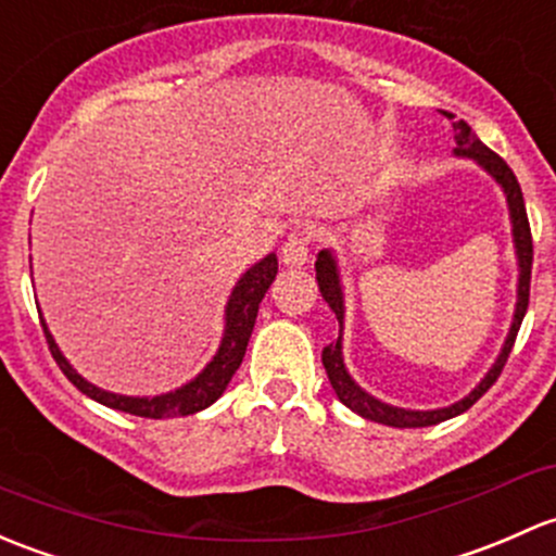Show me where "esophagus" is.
Wrapping results in <instances>:
<instances>
[{
    "mask_svg": "<svg viewBox=\"0 0 556 556\" xmlns=\"http://www.w3.org/2000/svg\"><path fill=\"white\" fill-rule=\"evenodd\" d=\"M279 255H282L285 266L301 268L303 263L308 261V237L306 233H290V237L285 239Z\"/></svg>",
    "mask_w": 556,
    "mask_h": 556,
    "instance_id": "34e87169",
    "label": "esophagus"
}]
</instances>
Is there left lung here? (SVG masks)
Masks as SVG:
<instances>
[{
  "mask_svg": "<svg viewBox=\"0 0 556 556\" xmlns=\"http://www.w3.org/2000/svg\"><path fill=\"white\" fill-rule=\"evenodd\" d=\"M453 116V114H447ZM455 130V149L453 154L460 156V160H475L495 184L501 186L506 197V207H509V220H511V242H514V255H517V303H514V317L509 325V332H506V341L501 346L498 356L490 365V370L484 372L482 381H479L475 389L469 391L466 396H460L458 402L447 407H434V410H410V407H396L389 405V402L378 400V396L367 394L359 383L354 381L352 372H349L346 362H343V319H346V293H343V282H341V268H338V258L332 250H319L317 263V282H319V293L327 301V306L336 312L338 319V341L325 346L323 352V365L327 370V378H330L332 391H336L338 400L354 410L356 416L376 420V424L383 426H394V429H420V426H434L442 424V420L460 416V413L469 410L471 405L495 383V378L501 376L504 370L506 359H509L514 338H517L519 325H522L525 312H528V298H530V268H533V239H530V224H528V213H525V200H522V189L517 184V175L511 173V167L501 160L495 151H490L488 146L479 140L471 127L466 125L464 119H458L453 125Z\"/></svg>",
  "mask_w": 556,
  "mask_h": 556,
  "instance_id": "obj_1",
  "label": "left lung"
}]
</instances>
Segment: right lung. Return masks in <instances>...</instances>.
Wrapping results in <instances>:
<instances>
[{"mask_svg":"<svg viewBox=\"0 0 556 556\" xmlns=\"http://www.w3.org/2000/svg\"><path fill=\"white\" fill-rule=\"evenodd\" d=\"M274 277H277V255L268 253L266 258L248 268L242 277L233 285L229 301L224 308V336H220L218 352L213 354V359L197 372L191 381H186L178 389L165 391V394L154 396H130V394H114V391L101 389V386L90 383L87 378H81L72 367V362L63 356L58 349L55 338H52L50 327L45 325L47 343H50V352L55 356L58 367L63 370V376L68 378L81 394H87L90 400L101 402V405L111 407V410L130 413V416L140 418H180V416H194V413L204 410V407L213 405L220 394L229 386L231 376L242 365V356L248 352V341L253 336L255 317H258V306L266 295V290L271 288Z\"/></svg>","mask_w":556,"mask_h":556,"instance_id":"1","label":"right lung"}]
</instances>
